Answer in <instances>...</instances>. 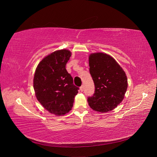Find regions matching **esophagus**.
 Here are the masks:
<instances>
[{
    "mask_svg": "<svg viewBox=\"0 0 157 157\" xmlns=\"http://www.w3.org/2000/svg\"><path fill=\"white\" fill-rule=\"evenodd\" d=\"M80 91L82 92L83 90H84V86H80Z\"/></svg>",
    "mask_w": 157,
    "mask_h": 157,
    "instance_id": "34e87169",
    "label": "esophagus"
}]
</instances>
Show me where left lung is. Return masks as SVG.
<instances>
[{
    "mask_svg": "<svg viewBox=\"0 0 157 157\" xmlns=\"http://www.w3.org/2000/svg\"><path fill=\"white\" fill-rule=\"evenodd\" d=\"M89 66L95 85L94 95L88 98L90 107L100 113L112 111L122 102L126 92L125 72L115 59L103 53L90 54Z\"/></svg>",
    "mask_w": 157,
    "mask_h": 157,
    "instance_id": "1",
    "label": "left lung"
}]
</instances>
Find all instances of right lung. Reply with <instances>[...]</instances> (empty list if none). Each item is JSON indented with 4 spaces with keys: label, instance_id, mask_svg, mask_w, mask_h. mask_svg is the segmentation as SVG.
I'll list each match as a JSON object with an SVG mask.
<instances>
[{
    "label": "right lung",
    "instance_id": "obj_1",
    "mask_svg": "<svg viewBox=\"0 0 157 157\" xmlns=\"http://www.w3.org/2000/svg\"><path fill=\"white\" fill-rule=\"evenodd\" d=\"M71 56L65 49L52 52L39 63L35 73L33 87L38 101L56 115L69 113L78 92L79 88L65 68Z\"/></svg>",
    "mask_w": 157,
    "mask_h": 157
}]
</instances>
